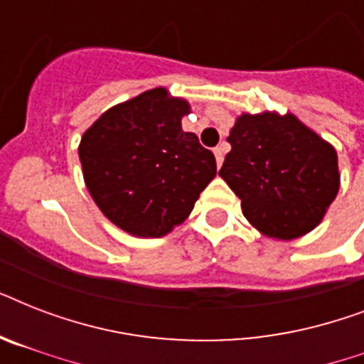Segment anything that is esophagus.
I'll list each match as a JSON object with an SVG mask.
<instances>
[{
    "label": "esophagus",
    "mask_w": 364,
    "mask_h": 364,
    "mask_svg": "<svg viewBox=\"0 0 364 364\" xmlns=\"http://www.w3.org/2000/svg\"><path fill=\"white\" fill-rule=\"evenodd\" d=\"M213 154H215L217 166L221 168V166H223V159H225V153H223V147H215V149H213Z\"/></svg>",
    "instance_id": "obj_1"
}]
</instances>
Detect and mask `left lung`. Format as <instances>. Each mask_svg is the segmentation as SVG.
I'll use <instances>...</instances> for the list:
<instances>
[{"mask_svg":"<svg viewBox=\"0 0 364 364\" xmlns=\"http://www.w3.org/2000/svg\"><path fill=\"white\" fill-rule=\"evenodd\" d=\"M219 176L262 236L296 240L327 215L340 191L338 154L293 113H242L230 128Z\"/></svg>","mask_w":364,"mask_h":364,"instance_id":"left-lung-1","label":"left lung"}]
</instances>
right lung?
I'll list each match as a JSON object with an SVG mask.
<instances>
[{"instance_id":"obj_1","label":"right lung","mask_w":364,"mask_h":364,"mask_svg":"<svg viewBox=\"0 0 364 364\" xmlns=\"http://www.w3.org/2000/svg\"><path fill=\"white\" fill-rule=\"evenodd\" d=\"M185 98L164 87L113 105L79 143L88 193L113 225L136 238H160L179 227L194 208L217 164L193 132Z\"/></svg>"}]
</instances>
